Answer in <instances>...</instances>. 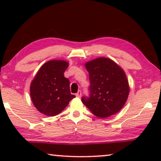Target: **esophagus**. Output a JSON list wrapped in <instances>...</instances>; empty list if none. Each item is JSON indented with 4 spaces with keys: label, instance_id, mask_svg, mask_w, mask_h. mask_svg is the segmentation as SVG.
I'll list each match as a JSON object with an SVG mask.
<instances>
[{
    "label": "esophagus",
    "instance_id": "esophagus-1",
    "mask_svg": "<svg viewBox=\"0 0 161 161\" xmlns=\"http://www.w3.org/2000/svg\"><path fill=\"white\" fill-rule=\"evenodd\" d=\"M75 96L77 97H81V92H80V91H78V92L76 93Z\"/></svg>",
    "mask_w": 161,
    "mask_h": 161
}]
</instances>
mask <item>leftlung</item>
<instances>
[{
  "label": "left lung",
  "instance_id": "obj_1",
  "mask_svg": "<svg viewBox=\"0 0 161 161\" xmlns=\"http://www.w3.org/2000/svg\"><path fill=\"white\" fill-rule=\"evenodd\" d=\"M89 74L90 96L82 102L94 115L106 118L118 113L130 92L128 80L122 68L111 59L100 57L85 64Z\"/></svg>",
  "mask_w": 161,
  "mask_h": 161
}]
</instances>
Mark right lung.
<instances>
[{
  "label": "right lung",
  "instance_id": "1",
  "mask_svg": "<svg viewBox=\"0 0 161 161\" xmlns=\"http://www.w3.org/2000/svg\"><path fill=\"white\" fill-rule=\"evenodd\" d=\"M69 63L51 60L44 64L31 83L30 94L35 108L45 115L60 114L75 96L70 93L69 80L64 77Z\"/></svg>",
  "mask_w": 161,
  "mask_h": 161
}]
</instances>
